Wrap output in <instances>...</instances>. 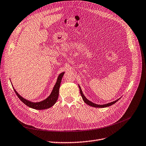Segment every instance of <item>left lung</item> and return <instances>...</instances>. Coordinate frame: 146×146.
I'll return each instance as SVG.
<instances>
[{"mask_svg": "<svg viewBox=\"0 0 146 146\" xmlns=\"http://www.w3.org/2000/svg\"><path fill=\"white\" fill-rule=\"evenodd\" d=\"M78 87H79V89H80V94H81V97H82L83 98V100L84 101V102L86 104H87V105H89V106H91V107H95V108H105V107H109V106H112V105L114 104L116 102H117L120 98L118 99V100H115L113 102H110V103H108V104H103V105H99V104H96L95 103H93L92 102H91L90 101H89V100H87V99L85 97L84 95L83 94V91L82 90H81V87L80 86V85L78 84Z\"/></svg>", "mask_w": 146, "mask_h": 146, "instance_id": "8db88e82", "label": "left lung"}]
</instances>
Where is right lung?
<instances>
[{"instance_id":"add662e5","label":"right lung","mask_w":146,"mask_h":146,"mask_svg":"<svg viewBox=\"0 0 146 146\" xmlns=\"http://www.w3.org/2000/svg\"><path fill=\"white\" fill-rule=\"evenodd\" d=\"M64 74H65V72H63L59 74V75L57 77L56 83L53 87V90H52L50 95L42 101L34 102L29 101L26 100V99L22 97L20 94H19V93L15 90L14 87H13V89L17 96H18L20 100L25 105H26L27 107L33 109H35V110H39L47 109L51 107L52 106H53L57 100L58 97H59V92L61 81ZM12 86H13V84H12Z\"/></svg>"}]
</instances>
